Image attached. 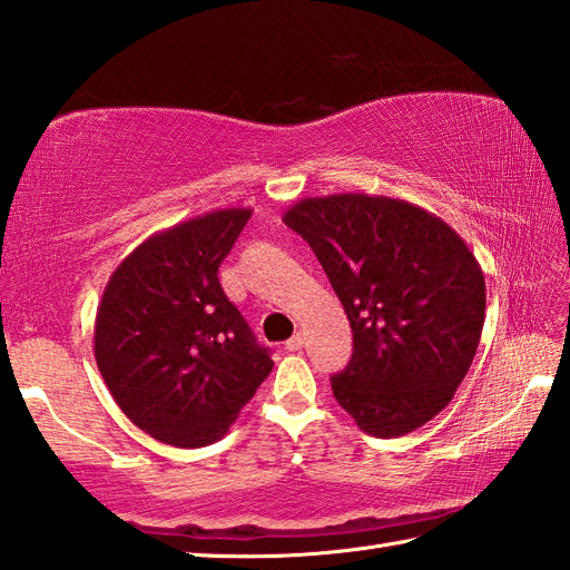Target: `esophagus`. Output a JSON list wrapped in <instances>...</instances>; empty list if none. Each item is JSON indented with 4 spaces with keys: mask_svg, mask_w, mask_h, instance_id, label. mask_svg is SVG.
Here are the masks:
<instances>
[{
    "mask_svg": "<svg viewBox=\"0 0 570 570\" xmlns=\"http://www.w3.org/2000/svg\"><path fill=\"white\" fill-rule=\"evenodd\" d=\"M284 347L288 350V353H296V350H301V347H304V335H301V333H296L294 337H288V341L284 343Z\"/></svg>",
    "mask_w": 570,
    "mask_h": 570,
    "instance_id": "obj_1",
    "label": "esophagus"
}]
</instances>
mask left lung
I'll list each match as a JSON object with an SVG mask.
<instances>
[{
	"mask_svg": "<svg viewBox=\"0 0 570 570\" xmlns=\"http://www.w3.org/2000/svg\"><path fill=\"white\" fill-rule=\"evenodd\" d=\"M328 274L353 328V357L331 377L357 426L396 439L443 411L485 323V276L441 217L414 203L337 193L284 213Z\"/></svg>",
	"mask_w": 570,
	"mask_h": 570,
	"instance_id": "obj_1",
	"label": "left lung"
}]
</instances>
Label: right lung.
Wrapping results in <instances>:
<instances>
[{
	"label": "right lung",
	"instance_id": "right-lung-1",
	"mask_svg": "<svg viewBox=\"0 0 570 570\" xmlns=\"http://www.w3.org/2000/svg\"><path fill=\"white\" fill-rule=\"evenodd\" d=\"M249 215L225 208L161 229L105 286L95 360L125 416L161 443L220 441L274 367L217 278Z\"/></svg>",
	"mask_w": 570,
	"mask_h": 570
}]
</instances>
